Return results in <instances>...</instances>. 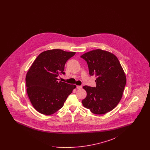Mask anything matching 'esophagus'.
Here are the masks:
<instances>
[{"mask_svg": "<svg viewBox=\"0 0 150 150\" xmlns=\"http://www.w3.org/2000/svg\"><path fill=\"white\" fill-rule=\"evenodd\" d=\"M81 88H82V86H76V88H77V89H81Z\"/></svg>", "mask_w": 150, "mask_h": 150, "instance_id": "esophagus-1", "label": "esophagus"}]
</instances>
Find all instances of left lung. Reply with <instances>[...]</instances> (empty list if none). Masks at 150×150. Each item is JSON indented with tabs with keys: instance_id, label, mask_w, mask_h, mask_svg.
I'll return each mask as SVG.
<instances>
[{
	"instance_id": "8db88e82",
	"label": "left lung",
	"mask_w": 150,
	"mask_h": 150,
	"mask_svg": "<svg viewBox=\"0 0 150 150\" xmlns=\"http://www.w3.org/2000/svg\"><path fill=\"white\" fill-rule=\"evenodd\" d=\"M80 57L86 61L90 75L97 78L96 87H83L86 92L83 105L94 114H106L121 100L127 82L125 72L117 58L108 51L95 50Z\"/></svg>"
}]
</instances>
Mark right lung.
Masks as SVG:
<instances>
[{"mask_svg":"<svg viewBox=\"0 0 150 150\" xmlns=\"http://www.w3.org/2000/svg\"><path fill=\"white\" fill-rule=\"evenodd\" d=\"M74 52L58 49L41 53L31 66L26 76V91L30 100L39 113L50 115L63 107L75 85L61 81L57 76L64 74V65Z\"/></svg>","mask_w":150,"mask_h":150,"instance_id":"add662e5","label":"right lung"}]
</instances>
